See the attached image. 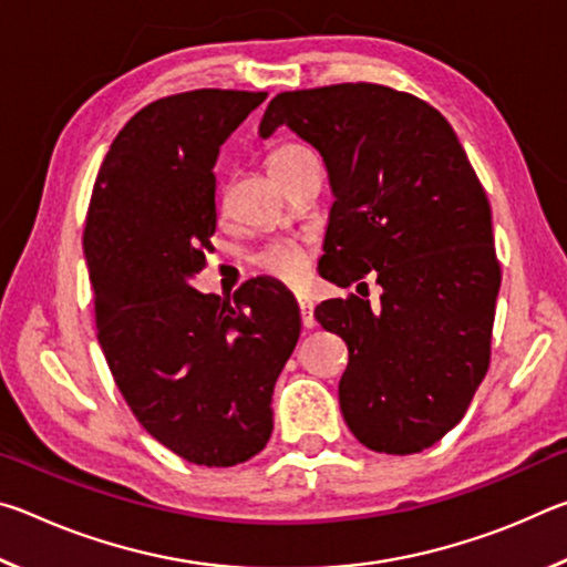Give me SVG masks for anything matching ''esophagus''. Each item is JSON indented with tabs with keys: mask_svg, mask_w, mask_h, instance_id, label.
<instances>
[{
	"mask_svg": "<svg viewBox=\"0 0 567 567\" xmlns=\"http://www.w3.org/2000/svg\"><path fill=\"white\" fill-rule=\"evenodd\" d=\"M297 307H300V318L305 328H315V305L307 295H297Z\"/></svg>",
	"mask_w": 567,
	"mask_h": 567,
	"instance_id": "1",
	"label": "esophagus"
}]
</instances>
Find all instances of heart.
Instances as JSON below:
<instances>
[{
  "label": "heart",
  "instance_id": "obj_1",
  "mask_svg": "<svg viewBox=\"0 0 567 567\" xmlns=\"http://www.w3.org/2000/svg\"><path fill=\"white\" fill-rule=\"evenodd\" d=\"M307 155H312V152L300 147V145H282V147L270 152V157H267V167L270 169L285 167V165H290V162L307 157ZM260 267L267 275L277 277V280L297 282L305 272V260H302L300 249L292 245H282V247L267 249V252L260 257Z\"/></svg>",
  "mask_w": 567,
  "mask_h": 567
}]
</instances>
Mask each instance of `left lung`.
Returning <instances> with one entry per match:
<instances>
[{"mask_svg": "<svg viewBox=\"0 0 567 567\" xmlns=\"http://www.w3.org/2000/svg\"><path fill=\"white\" fill-rule=\"evenodd\" d=\"M280 124L330 175L320 275L380 285L378 305L350 295L315 310L350 352L342 417L375 453H420L463 420L491 364L501 262L485 189L443 114L385 84L282 92L260 134Z\"/></svg>", "mask_w": 567, "mask_h": 567, "instance_id": "obj_1", "label": "left lung"}]
</instances>
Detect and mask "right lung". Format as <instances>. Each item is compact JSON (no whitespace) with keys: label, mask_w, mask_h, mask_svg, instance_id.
<instances>
[{"label":"right lung","mask_w":567,"mask_h":567,"mask_svg":"<svg viewBox=\"0 0 567 567\" xmlns=\"http://www.w3.org/2000/svg\"><path fill=\"white\" fill-rule=\"evenodd\" d=\"M267 92L192 90L124 124L94 182L84 257L112 378L140 425L187 463L233 467L272 435V390L300 338L280 282L223 302L189 287L217 227L215 162Z\"/></svg>","instance_id":"1"}]
</instances>
